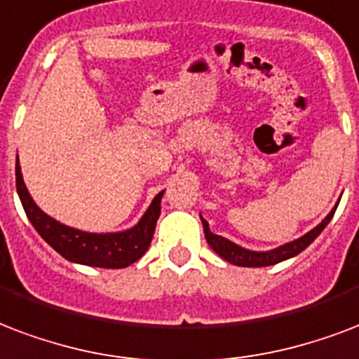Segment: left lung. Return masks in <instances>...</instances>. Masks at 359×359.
Wrapping results in <instances>:
<instances>
[{
  "mask_svg": "<svg viewBox=\"0 0 359 359\" xmlns=\"http://www.w3.org/2000/svg\"><path fill=\"white\" fill-rule=\"evenodd\" d=\"M339 205V203H337ZM337 205L333 207L332 212L325 216L324 220L316 226L314 229H311L309 233H305L299 239L292 241V243H286V245L278 246L275 250H269V252H254V250H246L243 246L235 245L231 241L224 239L222 235H215L209 229V224L205 222L203 218H201V222H203V229H205V239L209 243V246L215 250L220 258H224L226 262L233 265H239V267H265V265H275L278 262H284V259L294 258L299 252H303L305 248H307L311 243H313L316 237H318L324 228L330 224V220L335 215V209H337Z\"/></svg>",
  "mask_w": 359,
  "mask_h": 359,
  "instance_id": "8db88e82",
  "label": "left lung"
}]
</instances>
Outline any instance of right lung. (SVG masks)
Returning <instances> with one entry per match:
<instances>
[{
    "instance_id": "add662e5",
    "label": "right lung",
    "mask_w": 359,
    "mask_h": 359,
    "mask_svg": "<svg viewBox=\"0 0 359 359\" xmlns=\"http://www.w3.org/2000/svg\"><path fill=\"white\" fill-rule=\"evenodd\" d=\"M16 191L32 226L56 252L75 264L105 267V269L128 267L149 250L150 241L154 237L156 222L160 218L161 196H163V191L156 196L143 218L131 229L118 233H86L56 222L34 203L22 179L18 158H16Z\"/></svg>"
}]
</instances>
